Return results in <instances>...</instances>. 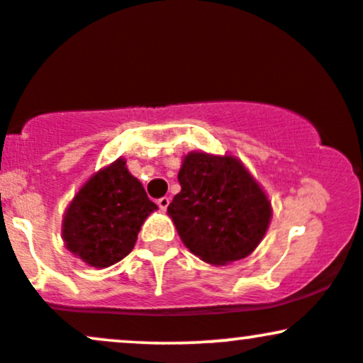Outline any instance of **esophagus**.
I'll return each instance as SVG.
<instances>
[{
  "mask_svg": "<svg viewBox=\"0 0 363 363\" xmlns=\"http://www.w3.org/2000/svg\"><path fill=\"white\" fill-rule=\"evenodd\" d=\"M169 203H170V198H167V196H164V198H160L157 201V205L160 206V210H167V206H169Z\"/></svg>",
  "mask_w": 363,
  "mask_h": 363,
  "instance_id": "34e87169",
  "label": "esophagus"
}]
</instances>
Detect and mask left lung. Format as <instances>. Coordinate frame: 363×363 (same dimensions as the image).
I'll return each mask as SVG.
<instances>
[{
    "mask_svg": "<svg viewBox=\"0 0 363 363\" xmlns=\"http://www.w3.org/2000/svg\"><path fill=\"white\" fill-rule=\"evenodd\" d=\"M177 179L181 193L167 213L199 259L227 264L259 245L272 220V203L239 158L191 152Z\"/></svg>",
    "mask_w": 363,
    "mask_h": 363,
    "instance_id": "obj_1",
    "label": "left lung"
}]
</instances>
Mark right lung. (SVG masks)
<instances>
[{"label": "right lung", "instance_id": "1", "mask_svg": "<svg viewBox=\"0 0 363 363\" xmlns=\"http://www.w3.org/2000/svg\"><path fill=\"white\" fill-rule=\"evenodd\" d=\"M157 210L143 186L118 158L94 174L62 216L66 249L94 268H107L135 247L147 216Z\"/></svg>", "mask_w": 363, "mask_h": 363}]
</instances>
